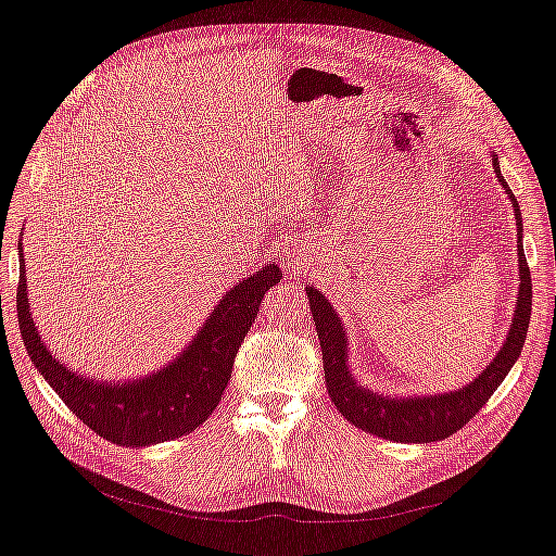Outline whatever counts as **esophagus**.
<instances>
[{
  "label": "esophagus",
  "instance_id": "esophagus-1",
  "mask_svg": "<svg viewBox=\"0 0 556 556\" xmlns=\"http://www.w3.org/2000/svg\"><path fill=\"white\" fill-rule=\"evenodd\" d=\"M283 268H286V275L291 277V279H295V275H300L298 273V261H295L293 254H286L283 256Z\"/></svg>",
  "mask_w": 556,
  "mask_h": 556
}]
</instances>
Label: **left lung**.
I'll list each match as a JSON object with an SVG mask.
<instances>
[{
  "instance_id": "left-lung-1",
  "label": "left lung",
  "mask_w": 556,
  "mask_h": 556,
  "mask_svg": "<svg viewBox=\"0 0 556 556\" xmlns=\"http://www.w3.org/2000/svg\"><path fill=\"white\" fill-rule=\"evenodd\" d=\"M493 173L504 188L506 198L511 200L516 227H518V300L516 311L506 331V338L491 364L481 370L472 381L456 391L445 393H431V395H383L379 391L368 389L361 383L354 372L350 370V338L345 325L338 316V311L331 302L323 295L320 288L306 286V298L311 306L313 323L320 338L323 350V364H325V381L331 402L338 412L343 414L354 427L364 429L372 437L395 441V443H433L452 437L454 431L462 429L481 406L489 402V397L497 391V386L509 375L514 364L518 361L529 316H532V275L527 268V258L522 250V215L520 206L514 198L509 184L504 181L500 173L497 154L491 152Z\"/></svg>"
}]
</instances>
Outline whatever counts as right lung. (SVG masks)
<instances>
[{
	"instance_id": "1",
	"label": "right lung",
	"mask_w": 556,
	"mask_h": 556,
	"mask_svg": "<svg viewBox=\"0 0 556 556\" xmlns=\"http://www.w3.org/2000/svg\"><path fill=\"white\" fill-rule=\"evenodd\" d=\"M22 236L17 240V323L24 348L36 370L72 414L102 439L125 447H144L186 437L213 414L223 400L236 352L256 318L263 295L281 279L279 265L270 263L229 288L211 308L200 331L163 368L136 379H98L70 370L42 343L29 306Z\"/></svg>"
}]
</instances>
